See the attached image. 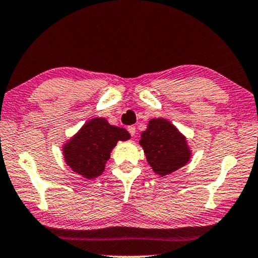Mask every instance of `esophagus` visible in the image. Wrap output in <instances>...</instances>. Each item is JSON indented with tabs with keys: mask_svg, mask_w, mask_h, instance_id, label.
I'll return each mask as SVG.
<instances>
[{
	"mask_svg": "<svg viewBox=\"0 0 258 258\" xmlns=\"http://www.w3.org/2000/svg\"><path fill=\"white\" fill-rule=\"evenodd\" d=\"M128 132L130 133V135H132V136H135V134H136V126H135V125H130V126H128Z\"/></svg>",
	"mask_w": 258,
	"mask_h": 258,
	"instance_id": "esophagus-1",
	"label": "esophagus"
}]
</instances>
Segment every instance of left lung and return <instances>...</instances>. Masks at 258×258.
<instances>
[{"label":"left lung","instance_id":"left-lung-1","mask_svg":"<svg viewBox=\"0 0 258 258\" xmlns=\"http://www.w3.org/2000/svg\"><path fill=\"white\" fill-rule=\"evenodd\" d=\"M140 144L152 171L160 177L185 166L192 156L186 137L162 117L149 121L147 129L141 134Z\"/></svg>","mask_w":258,"mask_h":258}]
</instances>
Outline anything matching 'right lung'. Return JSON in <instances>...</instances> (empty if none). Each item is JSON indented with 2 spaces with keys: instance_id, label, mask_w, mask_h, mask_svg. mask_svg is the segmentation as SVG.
<instances>
[{
  "instance_id": "add662e5",
  "label": "right lung",
  "mask_w": 258,
  "mask_h": 258,
  "mask_svg": "<svg viewBox=\"0 0 258 258\" xmlns=\"http://www.w3.org/2000/svg\"><path fill=\"white\" fill-rule=\"evenodd\" d=\"M129 138L124 128L111 125L103 117H94L62 145V156L73 172L92 180L102 174L117 142Z\"/></svg>"
}]
</instances>
